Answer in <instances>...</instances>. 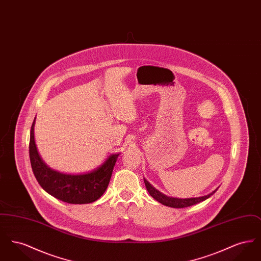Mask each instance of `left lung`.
Masks as SVG:
<instances>
[{
    "mask_svg": "<svg viewBox=\"0 0 261 261\" xmlns=\"http://www.w3.org/2000/svg\"><path fill=\"white\" fill-rule=\"evenodd\" d=\"M144 181H145V185H146V188H147L149 195L153 199L158 200L159 202L162 203L163 205H166V206H169V207H174V208H183V207H188V206L197 204V203H199L200 201H203V200L208 199L210 197H211L217 191V189H216L212 193H211L210 195H206V196H203V197H199V198L178 199V198H171V197H167V196L163 195L160 191H158L154 187L151 186L146 179H144Z\"/></svg>",
    "mask_w": 261,
    "mask_h": 261,
    "instance_id": "obj_1",
    "label": "left lung"
}]
</instances>
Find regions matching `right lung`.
<instances>
[{
  "instance_id": "add662e5",
  "label": "right lung",
  "mask_w": 261,
  "mask_h": 261,
  "mask_svg": "<svg viewBox=\"0 0 261 261\" xmlns=\"http://www.w3.org/2000/svg\"><path fill=\"white\" fill-rule=\"evenodd\" d=\"M35 119L30 130L29 156L38 183L50 196L67 203L84 204L99 199L109 186L119 153L110 155L95 170L85 174H66L50 169L38 153L34 140Z\"/></svg>"
}]
</instances>
